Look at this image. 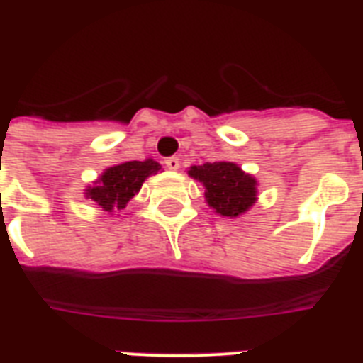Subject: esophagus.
<instances>
[{
	"instance_id": "obj_1",
	"label": "esophagus",
	"mask_w": 363,
	"mask_h": 363,
	"mask_svg": "<svg viewBox=\"0 0 363 363\" xmlns=\"http://www.w3.org/2000/svg\"><path fill=\"white\" fill-rule=\"evenodd\" d=\"M165 165H167L171 171H177L181 167V158H179V156H171V158L165 160Z\"/></svg>"
}]
</instances>
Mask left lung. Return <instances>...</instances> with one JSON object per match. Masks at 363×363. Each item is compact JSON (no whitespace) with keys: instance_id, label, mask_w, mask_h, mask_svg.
<instances>
[{"instance_id":"obj_1","label":"left lung","mask_w":363,"mask_h":363,"mask_svg":"<svg viewBox=\"0 0 363 363\" xmlns=\"http://www.w3.org/2000/svg\"><path fill=\"white\" fill-rule=\"evenodd\" d=\"M188 175L205 186V199L215 213L222 216H235L247 213L256 203V179L232 162L192 165Z\"/></svg>"}]
</instances>
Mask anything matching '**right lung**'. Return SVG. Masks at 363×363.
<instances>
[{
    "instance_id": "right-lung-1",
    "label": "right lung",
    "mask_w": 363,
    "mask_h": 363,
    "mask_svg": "<svg viewBox=\"0 0 363 363\" xmlns=\"http://www.w3.org/2000/svg\"><path fill=\"white\" fill-rule=\"evenodd\" d=\"M162 169V165L154 160L145 162H124V164L113 165L101 173L94 186L86 188V198L101 207L107 213L113 209H124L128 201L141 190L145 179L156 175Z\"/></svg>"
}]
</instances>
